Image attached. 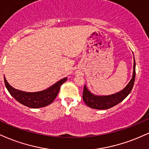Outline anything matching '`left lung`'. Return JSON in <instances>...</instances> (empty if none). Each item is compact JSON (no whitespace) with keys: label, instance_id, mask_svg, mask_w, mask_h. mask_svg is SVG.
<instances>
[{"label":"left lung","instance_id":"8db88e82","mask_svg":"<svg viewBox=\"0 0 149 149\" xmlns=\"http://www.w3.org/2000/svg\"><path fill=\"white\" fill-rule=\"evenodd\" d=\"M135 79V62L134 59L133 74L132 79L126 85V87L121 92L116 93L110 96H96L87 89L86 86H84L83 93H82V99L86 105L89 107H92L97 110H106L111 108L121 103L130 94L133 87Z\"/></svg>","mask_w":149,"mask_h":149}]
</instances>
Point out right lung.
I'll return each instance as SVG.
<instances>
[{"mask_svg":"<svg viewBox=\"0 0 149 149\" xmlns=\"http://www.w3.org/2000/svg\"><path fill=\"white\" fill-rule=\"evenodd\" d=\"M67 80V78L60 80L46 90L38 92H25L13 88L9 85L4 77L5 85L8 92L19 103L31 108H39L50 105L56 98L60 87Z\"/></svg>","mask_w":149,"mask_h":149,"instance_id":"obj_1","label":"right lung"}]
</instances>
